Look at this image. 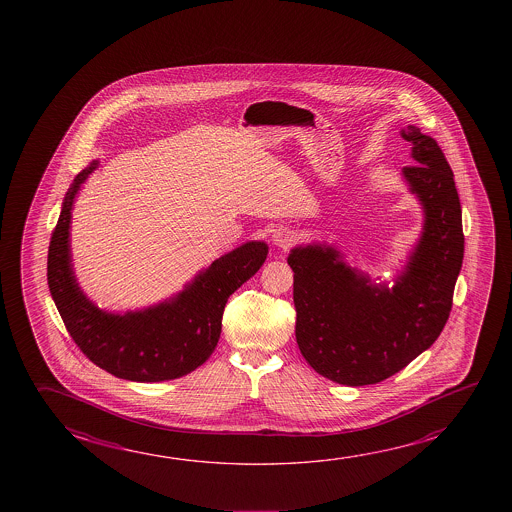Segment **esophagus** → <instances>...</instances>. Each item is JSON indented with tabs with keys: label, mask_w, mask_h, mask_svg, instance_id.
<instances>
[{
	"label": "esophagus",
	"mask_w": 512,
	"mask_h": 512,
	"mask_svg": "<svg viewBox=\"0 0 512 512\" xmlns=\"http://www.w3.org/2000/svg\"><path fill=\"white\" fill-rule=\"evenodd\" d=\"M273 243L277 244L278 248L287 250L294 244L293 230H289L287 227H280L273 232Z\"/></svg>",
	"instance_id": "34e87169"
}]
</instances>
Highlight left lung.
<instances>
[{
	"label": "left lung",
	"mask_w": 512,
	"mask_h": 512,
	"mask_svg": "<svg viewBox=\"0 0 512 512\" xmlns=\"http://www.w3.org/2000/svg\"><path fill=\"white\" fill-rule=\"evenodd\" d=\"M414 166L403 176L418 194L425 225L393 289L373 285L327 246L294 248L296 343L321 377L369 386L393 377L443 332L464 257L462 210L453 173L436 139L407 126Z\"/></svg>",
	"instance_id": "8db88e82"
}]
</instances>
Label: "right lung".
I'll use <instances>...</instances> for the list:
<instances>
[{"instance_id": "1", "label": "right lung", "mask_w": 512, "mask_h": 512, "mask_svg": "<svg viewBox=\"0 0 512 512\" xmlns=\"http://www.w3.org/2000/svg\"><path fill=\"white\" fill-rule=\"evenodd\" d=\"M93 162L76 176L62 205L48 250V285L60 318L80 352L114 377L162 382L191 373L214 352L230 294L252 278L268 255L259 241L243 244L214 260L193 284L157 307L109 314L94 307L76 284L69 257V221L76 191Z\"/></svg>"}]
</instances>
